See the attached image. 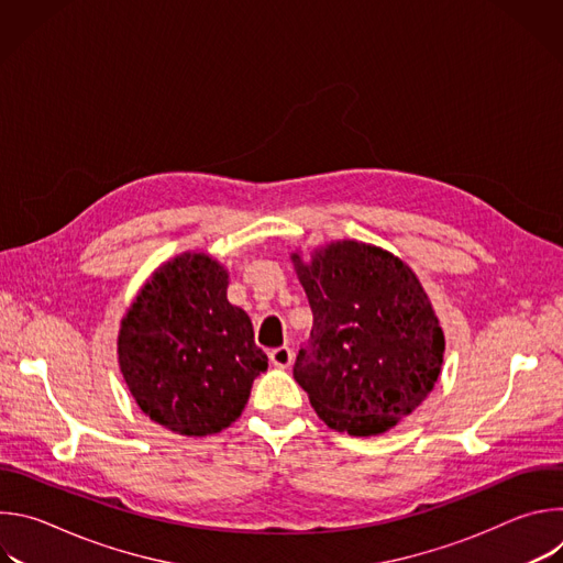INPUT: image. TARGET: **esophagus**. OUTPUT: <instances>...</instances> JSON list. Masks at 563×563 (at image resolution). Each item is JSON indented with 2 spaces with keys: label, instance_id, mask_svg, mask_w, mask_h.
Returning a JSON list of instances; mask_svg holds the SVG:
<instances>
[{
  "label": "esophagus",
  "instance_id": "34e87169",
  "mask_svg": "<svg viewBox=\"0 0 563 563\" xmlns=\"http://www.w3.org/2000/svg\"><path fill=\"white\" fill-rule=\"evenodd\" d=\"M269 361H272V365H276L280 369H287L291 365V361H294V354H291V350L287 345H283V347H276V350L269 352Z\"/></svg>",
  "mask_w": 563,
  "mask_h": 563
}]
</instances>
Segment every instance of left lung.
<instances>
[{
    "label": "left lung",
    "instance_id": "8db88e82",
    "mask_svg": "<svg viewBox=\"0 0 563 563\" xmlns=\"http://www.w3.org/2000/svg\"><path fill=\"white\" fill-rule=\"evenodd\" d=\"M291 263L313 311L296 383L336 432L391 430L428 398L443 365V330L421 280L358 240H334L309 261L294 252Z\"/></svg>",
    "mask_w": 563,
    "mask_h": 563
}]
</instances>
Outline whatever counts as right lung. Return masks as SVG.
<instances>
[{"label":"right lung","mask_w":563,"mask_h":563,"mask_svg":"<svg viewBox=\"0 0 563 563\" xmlns=\"http://www.w3.org/2000/svg\"><path fill=\"white\" fill-rule=\"evenodd\" d=\"M229 272L205 252L159 265L129 305L118 363L137 408L183 437H207L243 415L267 354L245 309L227 300Z\"/></svg>","instance_id":"add662e5"}]
</instances>
